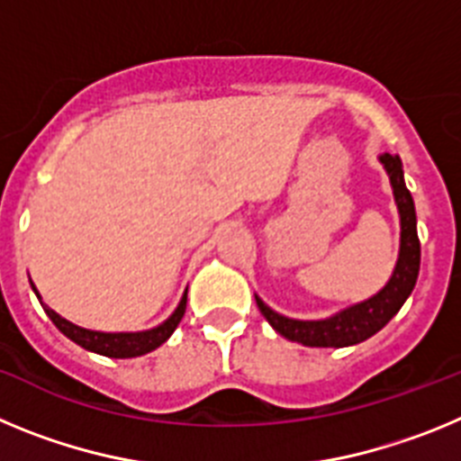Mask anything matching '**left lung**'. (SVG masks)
Listing matches in <instances>:
<instances>
[{"label":"left lung","instance_id":"left-lung-1","mask_svg":"<svg viewBox=\"0 0 461 461\" xmlns=\"http://www.w3.org/2000/svg\"><path fill=\"white\" fill-rule=\"evenodd\" d=\"M381 166L385 168L393 186L394 205L399 212V254L394 270L385 286L372 297L351 307L339 309L332 316L325 319H288L284 313L267 307L258 295L260 313L266 316L267 323L286 339L297 341L304 346H319V348H344V346H356L360 341L374 337L381 328L388 325L394 313L402 309L406 297L413 291L418 272H420V240H418V226H415V205L411 198V191L406 189L404 168L399 154H381L378 157Z\"/></svg>","mask_w":461,"mask_h":461}]
</instances>
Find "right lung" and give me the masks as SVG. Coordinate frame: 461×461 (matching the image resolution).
<instances>
[{"label": "right lung", "mask_w": 461, "mask_h": 461, "mask_svg": "<svg viewBox=\"0 0 461 461\" xmlns=\"http://www.w3.org/2000/svg\"><path fill=\"white\" fill-rule=\"evenodd\" d=\"M30 284H32V291H34L36 297L41 300L39 291H36L34 286V281H30ZM41 307L46 309L48 319L57 325V330H59L62 335H67L71 341H76L78 346H83L85 351L99 353V356H105V357H138L154 351V348H158V346L164 344V341L173 335L175 328L180 325L182 316H185L186 312V291L185 295H182L180 304L175 307V312L170 313L164 323H158L157 328L140 330V332H101V330L80 328V325L62 319L55 309L43 304V300H41Z\"/></svg>", "instance_id": "obj_1"}]
</instances>
